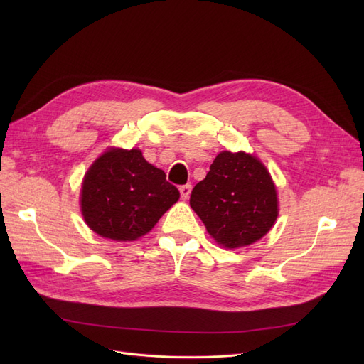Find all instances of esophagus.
Returning a JSON list of instances; mask_svg holds the SVG:
<instances>
[{"label":"esophagus","mask_w":364,"mask_h":364,"mask_svg":"<svg viewBox=\"0 0 364 364\" xmlns=\"http://www.w3.org/2000/svg\"><path fill=\"white\" fill-rule=\"evenodd\" d=\"M179 191H181L182 199L186 200L190 197V193H191V185H182L181 188H179Z\"/></svg>","instance_id":"1"}]
</instances>
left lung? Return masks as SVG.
<instances>
[{"label":"left lung","instance_id":"left-lung-1","mask_svg":"<svg viewBox=\"0 0 364 364\" xmlns=\"http://www.w3.org/2000/svg\"><path fill=\"white\" fill-rule=\"evenodd\" d=\"M190 205L220 246L245 247L266 235L278 217V194L264 164L245 151H222L197 183Z\"/></svg>","mask_w":364,"mask_h":364}]
</instances>
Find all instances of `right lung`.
<instances>
[{
    "label": "right lung",
    "mask_w": 364,
    "mask_h": 364,
    "mask_svg": "<svg viewBox=\"0 0 364 364\" xmlns=\"http://www.w3.org/2000/svg\"><path fill=\"white\" fill-rule=\"evenodd\" d=\"M80 196L83 218L95 234L134 241L150 232L179 200V190L141 150L112 147L85 174Z\"/></svg>",
    "instance_id": "1"
}]
</instances>
